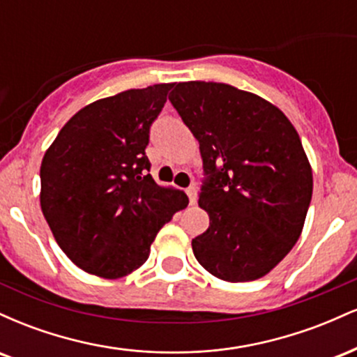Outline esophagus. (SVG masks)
<instances>
[{"mask_svg":"<svg viewBox=\"0 0 357 357\" xmlns=\"http://www.w3.org/2000/svg\"><path fill=\"white\" fill-rule=\"evenodd\" d=\"M186 195H188V198H190V203L195 204V203H196V188H195V186L188 188Z\"/></svg>","mask_w":357,"mask_h":357,"instance_id":"esophagus-1","label":"esophagus"}]
</instances>
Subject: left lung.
<instances>
[{
    "mask_svg": "<svg viewBox=\"0 0 357 357\" xmlns=\"http://www.w3.org/2000/svg\"><path fill=\"white\" fill-rule=\"evenodd\" d=\"M198 139L204 179L199 206L210 227L192 253L211 275H267L301 236L312 169L296 127L255 93L216 82H181L169 96Z\"/></svg>",
    "mask_w": 357,
    "mask_h": 357,
    "instance_id": "8db88e82",
    "label": "left lung"
}]
</instances>
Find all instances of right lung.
<instances>
[{
	"label": "right lung",
	"mask_w": 357,
	"mask_h": 357,
	"mask_svg": "<svg viewBox=\"0 0 357 357\" xmlns=\"http://www.w3.org/2000/svg\"><path fill=\"white\" fill-rule=\"evenodd\" d=\"M173 84L92 102L43 155L40 204L56 243L77 267L121 278L147 260L158 231L188 206L183 191L149 174V130Z\"/></svg>",
	"instance_id": "right-lung-1"
}]
</instances>
